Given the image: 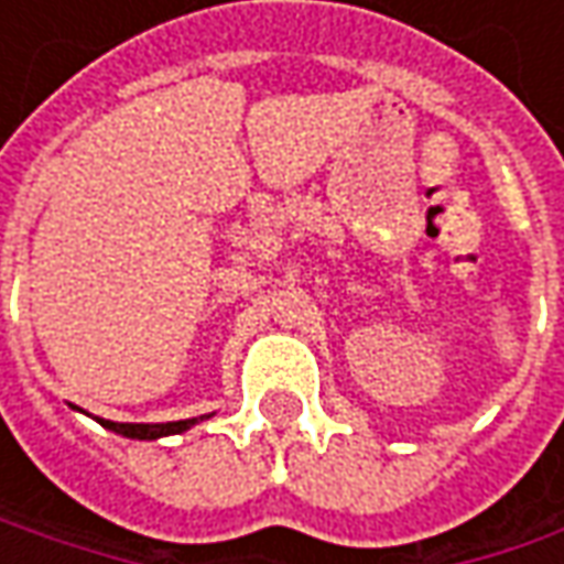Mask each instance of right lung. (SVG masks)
I'll use <instances>...</instances> for the list:
<instances>
[{"instance_id": "add662e5", "label": "right lung", "mask_w": 564, "mask_h": 564, "mask_svg": "<svg viewBox=\"0 0 564 564\" xmlns=\"http://www.w3.org/2000/svg\"><path fill=\"white\" fill-rule=\"evenodd\" d=\"M209 417V414H204ZM200 417V421H204ZM106 430H112V433H121V436H128V440H160V436H175V433H185L191 430L197 417H191V421H172V423H116V421H99Z\"/></svg>"}]
</instances>
